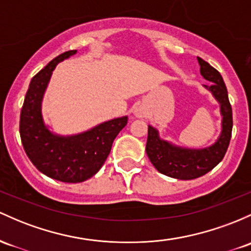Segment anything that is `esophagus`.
<instances>
[{"mask_svg": "<svg viewBox=\"0 0 251 251\" xmlns=\"http://www.w3.org/2000/svg\"><path fill=\"white\" fill-rule=\"evenodd\" d=\"M134 114H136V117L138 118L147 117V112H145V109L142 108V107H137V108L134 109Z\"/></svg>", "mask_w": 251, "mask_h": 251, "instance_id": "esophagus-1", "label": "esophagus"}]
</instances>
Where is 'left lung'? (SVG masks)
<instances>
[{"instance_id":"1","label":"left lung","mask_w":251,"mask_h":251,"mask_svg":"<svg viewBox=\"0 0 251 251\" xmlns=\"http://www.w3.org/2000/svg\"><path fill=\"white\" fill-rule=\"evenodd\" d=\"M200 74L211 84L203 85L210 90L220 104L222 132L213 145L203 149H187L159 138L158 131L149 125L147 150L148 157L161 174L178 180H193L211 172L224 158L232 132V109L223 77L207 62L198 57Z\"/></svg>"}]
</instances>
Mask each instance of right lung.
Returning a JSON list of instances; mask_svg holds the SVG:
<instances>
[{
  "label": "right lung",
  "mask_w": 251,
  "mask_h": 251,
  "mask_svg": "<svg viewBox=\"0 0 251 251\" xmlns=\"http://www.w3.org/2000/svg\"><path fill=\"white\" fill-rule=\"evenodd\" d=\"M76 52L59 54L33 77L20 114V137L28 158L43 174L68 183L94 176L111 152L113 140L127 124V117L117 118L73 136L49 130L41 114L44 94L56 65Z\"/></svg>",
  "instance_id": "1"
}]
</instances>
